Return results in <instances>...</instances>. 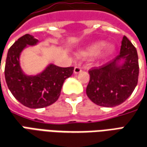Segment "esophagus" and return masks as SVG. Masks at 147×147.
Returning <instances> with one entry per match:
<instances>
[{
    "mask_svg": "<svg viewBox=\"0 0 147 147\" xmlns=\"http://www.w3.org/2000/svg\"><path fill=\"white\" fill-rule=\"evenodd\" d=\"M81 71H82V68H81L80 67L76 66V67H75V68H74V73H75V74L80 73Z\"/></svg>",
    "mask_w": 147,
    "mask_h": 147,
    "instance_id": "1",
    "label": "esophagus"
}]
</instances>
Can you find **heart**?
Masks as SVG:
<instances>
[{"mask_svg":"<svg viewBox=\"0 0 147 147\" xmlns=\"http://www.w3.org/2000/svg\"><path fill=\"white\" fill-rule=\"evenodd\" d=\"M105 42L102 41V40L94 42L91 45H89L87 49L81 51L80 52V56H82V57H93V56L98 55L99 53L102 56H108L110 53L112 52L113 48L111 46H107L104 49H103L105 47ZM102 49H104L103 50H102ZM101 51H102V52H101Z\"/></svg>","mask_w":147,"mask_h":147,"instance_id":"obj_1","label":"heart"}]
</instances>
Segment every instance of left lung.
<instances>
[{"mask_svg":"<svg viewBox=\"0 0 147 147\" xmlns=\"http://www.w3.org/2000/svg\"><path fill=\"white\" fill-rule=\"evenodd\" d=\"M121 59L124 63L118 64ZM87 95L98 106L113 107L123 103L137 86L139 73L137 50L124 36L119 55L102 66L88 71Z\"/></svg>","mask_w":147,"mask_h":147,"instance_id":"obj_1","label":"left lung"}]
</instances>
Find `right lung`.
<instances>
[{
	"instance_id": "obj_1",
	"label": "right lung",
	"mask_w": 147,
	"mask_h": 147,
	"mask_svg": "<svg viewBox=\"0 0 147 147\" xmlns=\"http://www.w3.org/2000/svg\"><path fill=\"white\" fill-rule=\"evenodd\" d=\"M38 40L29 34L24 35L13 44L7 54L5 76L9 91L24 106L43 108L52 105L59 98L64 80L73 73V67H60L49 64L43 72L27 76L20 66V55L27 45H35Z\"/></svg>"
}]
</instances>
